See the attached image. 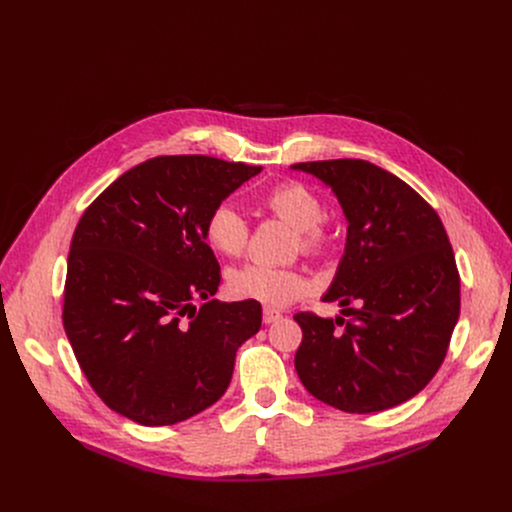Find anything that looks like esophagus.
<instances>
[{
	"instance_id": "1",
	"label": "esophagus",
	"mask_w": 512,
	"mask_h": 512,
	"mask_svg": "<svg viewBox=\"0 0 512 512\" xmlns=\"http://www.w3.org/2000/svg\"><path fill=\"white\" fill-rule=\"evenodd\" d=\"M281 318V312L279 310H273V308H263V322L265 324H271L275 320Z\"/></svg>"
}]
</instances>
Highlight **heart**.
I'll return each mask as SVG.
<instances>
[{"label":"heart","mask_w":512,"mask_h":512,"mask_svg":"<svg viewBox=\"0 0 512 512\" xmlns=\"http://www.w3.org/2000/svg\"><path fill=\"white\" fill-rule=\"evenodd\" d=\"M259 206L296 231L294 247L306 257H322L332 249L334 233L324 221V204L314 188L298 180H281L265 190ZM206 245L225 257H241L249 245L245 218L229 204L210 210L204 223ZM229 291L235 298L269 306H285L308 291L306 277L289 267L249 263L229 273Z\"/></svg>","instance_id":"b5f03b06"}]
</instances>
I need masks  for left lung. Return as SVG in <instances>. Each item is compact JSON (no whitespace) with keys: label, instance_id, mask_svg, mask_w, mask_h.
Instances as JSON below:
<instances>
[{"label":"left lung","instance_id":"obj_1","mask_svg":"<svg viewBox=\"0 0 512 512\" xmlns=\"http://www.w3.org/2000/svg\"><path fill=\"white\" fill-rule=\"evenodd\" d=\"M294 168L332 186L348 218L346 251L324 302H340L350 316H294L302 328L296 371L316 399L340 411L395 407L435 377L460 316L448 233L427 200L371 162Z\"/></svg>","mask_w":512,"mask_h":512}]
</instances>
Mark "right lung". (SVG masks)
Segmentation results:
<instances>
[{"instance_id": "obj_1", "label": "right lung", "mask_w": 512, "mask_h": 512, "mask_svg": "<svg viewBox=\"0 0 512 512\" xmlns=\"http://www.w3.org/2000/svg\"><path fill=\"white\" fill-rule=\"evenodd\" d=\"M261 166L158 156L107 186L72 235L62 324L101 401L141 425H174L221 399L237 348L261 328L255 300H208L221 267L206 216ZM206 299L196 311L191 302Z\"/></svg>"}]
</instances>
